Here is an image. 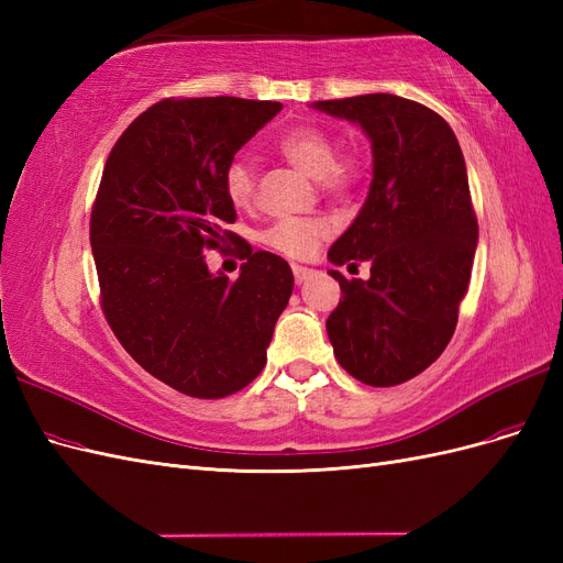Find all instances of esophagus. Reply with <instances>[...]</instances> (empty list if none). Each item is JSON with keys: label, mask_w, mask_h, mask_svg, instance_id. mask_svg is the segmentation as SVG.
<instances>
[{"label": "esophagus", "mask_w": 563, "mask_h": 563, "mask_svg": "<svg viewBox=\"0 0 563 563\" xmlns=\"http://www.w3.org/2000/svg\"><path fill=\"white\" fill-rule=\"evenodd\" d=\"M294 277H296L298 284H302L305 279L312 277V269L305 267V265H294Z\"/></svg>", "instance_id": "1"}]
</instances>
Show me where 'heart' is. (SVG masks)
Masks as SVG:
<instances>
[{
  "label": "heart",
  "instance_id": "obj_1",
  "mask_svg": "<svg viewBox=\"0 0 563 563\" xmlns=\"http://www.w3.org/2000/svg\"><path fill=\"white\" fill-rule=\"evenodd\" d=\"M279 155L286 157L294 166H298L302 174L319 180L323 190L329 192H345L356 178V168L352 162L340 159L338 162V145L319 126L300 124L286 129L279 133L275 141ZM255 174L253 164L246 157H234L228 162L223 174V190L228 201L234 209H246L253 199ZM327 232L323 223L312 218H284L272 223L261 240L272 251L284 253L288 258H305L314 251L319 240Z\"/></svg>",
  "mask_w": 563,
  "mask_h": 563
}]
</instances>
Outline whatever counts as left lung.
Listing matches in <instances>:
<instances>
[{"label": "left lung", "mask_w": 563, "mask_h": 563, "mask_svg": "<svg viewBox=\"0 0 563 563\" xmlns=\"http://www.w3.org/2000/svg\"><path fill=\"white\" fill-rule=\"evenodd\" d=\"M314 110L360 124L373 178L362 211L329 249L333 265L371 263V277L338 269L327 333L352 378L391 387L446 350L467 294L479 228L453 129L430 108L391 93L317 100Z\"/></svg>", "instance_id": "obj_1"}]
</instances>
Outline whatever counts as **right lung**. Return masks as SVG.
Here are the masks:
<instances>
[{
    "label": "right lung",
    "instance_id": "right-lung-1",
    "mask_svg": "<svg viewBox=\"0 0 563 563\" xmlns=\"http://www.w3.org/2000/svg\"><path fill=\"white\" fill-rule=\"evenodd\" d=\"M282 103L232 96L159 100L119 135L91 213L103 312L119 343L157 380L197 399L246 387L267 362L294 294L279 255L228 232L223 174ZM247 263L230 283L202 253L230 242Z\"/></svg>",
    "mask_w": 563,
    "mask_h": 563
}]
</instances>
